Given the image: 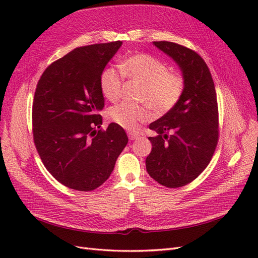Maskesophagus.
Segmentation results:
<instances>
[{
    "label": "esophagus",
    "instance_id": "esophagus-1",
    "mask_svg": "<svg viewBox=\"0 0 258 258\" xmlns=\"http://www.w3.org/2000/svg\"><path fill=\"white\" fill-rule=\"evenodd\" d=\"M128 137H129V139L131 140V141H134V140L139 139V135L134 134V132H129V134H128Z\"/></svg>",
    "mask_w": 258,
    "mask_h": 258
}]
</instances>
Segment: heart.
<instances>
[{
	"label": "heart",
	"instance_id": "b5f03b06",
	"mask_svg": "<svg viewBox=\"0 0 258 258\" xmlns=\"http://www.w3.org/2000/svg\"><path fill=\"white\" fill-rule=\"evenodd\" d=\"M120 69L122 74L114 68H107L101 74L100 88L103 96L111 102H116L121 95L124 75L142 84L139 100L145 102L139 105L120 103L111 108L110 118L123 129L135 131L140 122L151 119V106L156 114L163 115L172 110L182 98L185 88L183 76L170 72L166 62L151 54H131L122 61Z\"/></svg>",
	"mask_w": 258,
	"mask_h": 258
}]
</instances>
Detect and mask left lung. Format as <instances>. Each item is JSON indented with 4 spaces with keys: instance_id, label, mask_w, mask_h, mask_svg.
<instances>
[{
    "instance_id": "1",
    "label": "left lung",
    "mask_w": 258,
    "mask_h": 258,
    "mask_svg": "<svg viewBox=\"0 0 258 258\" xmlns=\"http://www.w3.org/2000/svg\"><path fill=\"white\" fill-rule=\"evenodd\" d=\"M153 44L174 60L185 88L177 104L150 124L152 152L146 170L156 182L176 188L192 182L214 154L218 140V108L210 70L197 52L172 42Z\"/></svg>"
}]
</instances>
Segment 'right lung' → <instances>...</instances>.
Here are the masks:
<instances>
[{
  "mask_svg": "<svg viewBox=\"0 0 258 258\" xmlns=\"http://www.w3.org/2000/svg\"><path fill=\"white\" fill-rule=\"evenodd\" d=\"M122 42L83 46L52 62L37 83L32 107L33 139L49 173L80 191L110 177L128 143L115 122L100 129L104 107L100 77Z\"/></svg>",
  "mask_w": 258,
  "mask_h": 258,
  "instance_id": "obj_1",
  "label": "right lung"
}]
</instances>
